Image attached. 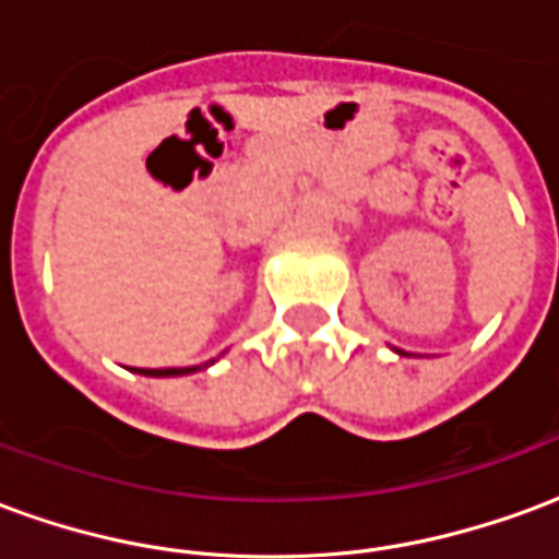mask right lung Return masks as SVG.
Segmentation results:
<instances>
[{
	"instance_id": "obj_1",
	"label": "right lung",
	"mask_w": 559,
	"mask_h": 559,
	"mask_svg": "<svg viewBox=\"0 0 559 559\" xmlns=\"http://www.w3.org/2000/svg\"><path fill=\"white\" fill-rule=\"evenodd\" d=\"M138 371L146 377H173V374H191V371H197V365H191V368H138Z\"/></svg>"
}]
</instances>
